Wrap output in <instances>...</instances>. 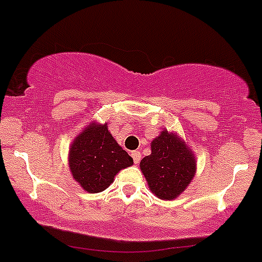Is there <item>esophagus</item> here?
<instances>
[{"label":"esophagus","instance_id":"esophagus-1","mask_svg":"<svg viewBox=\"0 0 262 262\" xmlns=\"http://www.w3.org/2000/svg\"><path fill=\"white\" fill-rule=\"evenodd\" d=\"M131 156H133L134 162H135V164H139V162H140L141 156H140V152H139V150H134V152H131Z\"/></svg>","mask_w":262,"mask_h":262}]
</instances>
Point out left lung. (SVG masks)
<instances>
[{"label": "left lung", "instance_id": "left-lung-1", "mask_svg": "<svg viewBox=\"0 0 262 262\" xmlns=\"http://www.w3.org/2000/svg\"><path fill=\"white\" fill-rule=\"evenodd\" d=\"M196 167V157L188 144L165 128L150 141V155L140 161L141 174L161 200L179 198L195 178Z\"/></svg>", "mask_w": 262, "mask_h": 262}]
</instances>
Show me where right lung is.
<instances>
[{
	"label": "right lung",
	"mask_w": 262,
	"mask_h": 262,
	"mask_svg": "<svg viewBox=\"0 0 262 262\" xmlns=\"http://www.w3.org/2000/svg\"><path fill=\"white\" fill-rule=\"evenodd\" d=\"M133 164V157L113 138L107 123L91 122L74 139L69 149L73 178L90 193L106 189L115 175Z\"/></svg>",
	"instance_id": "obj_1"
}]
</instances>
